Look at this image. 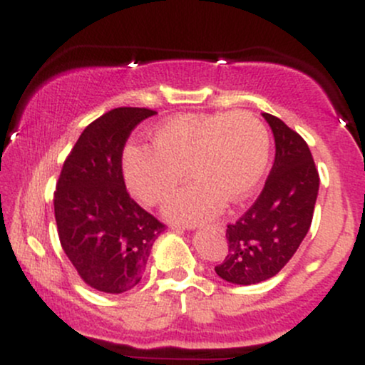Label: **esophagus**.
Returning a JSON list of instances; mask_svg holds the SVG:
<instances>
[{
	"instance_id": "1",
	"label": "esophagus",
	"mask_w": 365,
	"mask_h": 365,
	"mask_svg": "<svg viewBox=\"0 0 365 365\" xmlns=\"http://www.w3.org/2000/svg\"><path fill=\"white\" fill-rule=\"evenodd\" d=\"M215 228H220V226H217V225H215Z\"/></svg>"
}]
</instances>
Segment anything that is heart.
<instances>
[{
  "mask_svg": "<svg viewBox=\"0 0 365 365\" xmlns=\"http://www.w3.org/2000/svg\"><path fill=\"white\" fill-rule=\"evenodd\" d=\"M266 125L245 111L180 115L156 128L153 145L125 150L123 171L130 190L154 206L187 178L194 183L166 204L173 220L200 221L215 216L223 202L247 199L269 165Z\"/></svg>",
  "mask_w": 365,
  "mask_h": 365,
  "instance_id": "heart-1",
  "label": "heart"
}]
</instances>
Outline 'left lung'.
Returning a JSON list of instances; mask_svg holds the SVG:
<instances>
[{
    "instance_id": "8db88e82",
    "label": "left lung",
    "mask_w": 365,
    "mask_h": 365,
    "mask_svg": "<svg viewBox=\"0 0 365 365\" xmlns=\"http://www.w3.org/2000/svg\"><path fill=\"white\" fill-rule=\"evenodd\" d=\"M274 135L276 156L262 192L235 223L226 226L228 254L216 274L235 284L273 278L287 266L311 228L319 173L295 130L262 113Z\"/></svg>"
}]
</instances>
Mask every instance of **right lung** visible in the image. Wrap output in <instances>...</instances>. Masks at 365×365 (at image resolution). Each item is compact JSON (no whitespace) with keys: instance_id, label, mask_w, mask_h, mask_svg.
<instances>
[{"instance_id":"add662e5","label":"right lung","mask_w":365,"mask_h":365,"mask_svg":"<svg viewBox=\"0 0 365 365\" xmlns=\"http://www.w3.org/2000/svg\"><path fill=\"white\" fill-rule=\"evenodd\" d=\"M156 115L115 108L87 125L66 156L54 192V217L66 257L94 290L123 293L142 279L165 225L125 187L121 158L132 130Z\"/></svg>"}]
</instances>
